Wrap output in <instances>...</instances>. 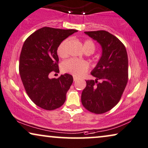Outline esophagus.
Instances as JSON below:
<instances>
[{
	"mask_svg": "<svg viewBox=\"0 0 148 148\" xmlns=\"http://www.w3.org/2000/svg\"><path fill=\"white\" fill-rule=\"evenodd\" d=\"M73 80H74V82L77 81V77H75V76H73Z\"/></svg>",
	"mask_w": 148,
	"mask_h": 148,
	"instance_id": "obj_1",
	"label": "esophagus"
}]
</instances>
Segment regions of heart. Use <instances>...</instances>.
Returning a JSON list of instances; mask_svg holds the SVG:
<instances>
[{
  "mask_svg": "<svg viewBox=\"0 0 148 148\" xmlns=\"http://www.w3.org/2000/svg\"><path fill=\"white\" fill-rule=\"evenodd\" d=\"M69 40L66 39L63 41L58 47V54L60 57H65L67 55L66 47ZM84 51L91 50L94 52L95 49V44L90 40H86L84 41L83 45ZM89 69V64L85 60H77L75 58L69 59L62 64V69L64 72L69 73L75 76H82L88 71Z\"/></svg>",
  "mask_w": 148,
  "mask_h": 148,
  "instance_id": "1",
  "label": "heart"
}]
</instances>
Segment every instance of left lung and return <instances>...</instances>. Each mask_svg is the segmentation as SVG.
I'll return each instance as SVG.
<instances>
[{
	"mask_svg": "<svg viewBox=\"0 0 148 148\" xmlns=\"http://www.w3.org/2000/svg\"><path fill=\"white\" fill-rule=\"evenodd\" d=\"M84 33L100 44L102 53L90 73L96 79L86 81L82 103L90 112L103 114L118 104L127 84V52L123 43L109 32L97 30Z\"/></svg>",
	"mask_w": 148,
	"mask_h": 148,
	"instance_id": "1",
	"label": "left lung"
}]
</instances>
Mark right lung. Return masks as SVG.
I'll return each mask as SVG.
<instances>
[{
    "label": "right lung",
    "mask_w": 148,
    "mask_h": 148,
    "mask_svg": "<svg viewBox=\"0 0 148 148\" xmlns=\"http://www.w3.org/2000/svg\"><path fill=\"white\" fill-rule=\"evenodd\" d=\"M77 30L43 27L33 32L22 46L19 71L28 97L34 104L53 110L64 104L66 94L73 82L68 73L49 78L51 71H59L57 49L69 36Z\"/></svg>",
    "instance_id": "1"
}]
</instances>
